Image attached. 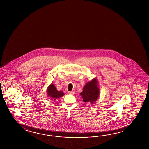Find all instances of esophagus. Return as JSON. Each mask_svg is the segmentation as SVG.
<instances>
[{"mask_svg": "<svg viewBox=\"0 0 149 149\" xmlns=\"http://www.w3.org/2000/svg\"><path fill=\"white\" fill-rule=\"evenodd\" d=\"M68 94H75V92H74V91H68Z\"/></svg>", "mask_w": 149, "mask_h": 149, "instance_id": "obj_1", "label": "esophagus"}]
</instances>
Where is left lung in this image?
Returning a JSON list of instances; mask_svg holds the SVG:
<instances>
[{"label": "left lung", "mask_w": 149, "mask_h": 149, "mask_svg": "<svg viewBox=\"0 0 149 149\" xmlns=\"http://www.w3.org/2000/svg\"><path fill=\"white\" fill-rule=\"evenodd\" d=\"M97 84L96 79H93L84 86L83 91L81 93V95L85 102L93 104L96 101L99 94V89Z\"/></svg>", "instance_id": "1"}]
</instances>
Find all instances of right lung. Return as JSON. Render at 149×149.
<instances>
[{
    "mask_svg": "<svg viewBox=\"0 0 149 149\" xmlns=\"http://www.w3.org/2000/svg\"><path fill=\"white\" fill-rule=\"evenodd\" d=\"M47 92L48 96L50 97L51 98H52L53 100H55L57 98H60L61 97L63 96L64 95V93L62 91H58L53 84H51L48 87Z\"/></svg>",
    "mask_w": 149,
    "mask_h": 149,
    "instance_id": "add662e5",
    "label": "right lung"
}]
</instances>
